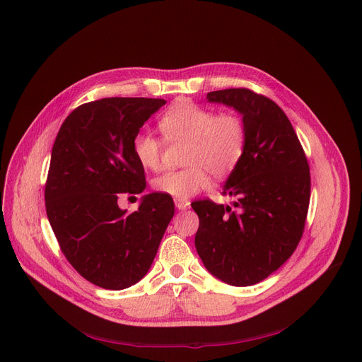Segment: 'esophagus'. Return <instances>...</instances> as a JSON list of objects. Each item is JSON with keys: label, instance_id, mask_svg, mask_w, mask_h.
<instances>
[{"label": "esophagus", "instance_id": "esophagus-1", "mask_svg": "<svg viewBox=\"0 0 362 362\" xmlns=\"http://www.w3.org/2000/svg\"><path fill=\"white\" fill-rule=\"evenodd\" d=\"M175 204H176V207H177L179 210H186L187 207H189V199L176 198V199H175Z\"/></svg>", "mask_w": 362, "mask_h": 362}]
</instances>
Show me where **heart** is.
<instances>
[{"mask_svg":"<svg viewBox=\"0 0 362 362\" xmlns=\"http://www.w3.org/2000/svg\"><path fill=\"white\" fill-rule=\"evenodd\" d=\"M160 130L167 142H187L183 158L187 167L165 171L152 183L156 192L173 198L187 199L207 189L209 172L217 179L230 175L245 152V124L235 112L217 114L207 106L180 102L161 117ZM132 149L144 168L161 167L164 142L160 137L140 132L133 137Z\"/></svg>","mask_w":362,"mask_h":362,"instance_id":"b5f03b06","label":"heart"}]
</instances>
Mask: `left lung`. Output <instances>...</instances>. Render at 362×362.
<instances>
[{
    "mask_svg": "<svg viewBox=\"0 0 362 362\" xmlns=\"http://www.w3.org/2000/svg\"><path fill=\"white\" fill-rule=\"evenodd\" d=\"M209 102L233 106L247 130L243 160L226 180L233 207L198 199L195 248L204 266L229 286L247 287L284 264L305 230L310 173L305 151L284 111L248 88L207 93Z\"/></svg>",
    "mask_w": 362,
    "mask_h": 362,
    "instance_id": "left-lung-1",
    "label": "left lung"
}]
</instances>
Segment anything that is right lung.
I'll use <instances>...</instances> for the list:
<instances>
[{
	"instance_id": "obj_1",
	"label": "right lung",
	"mask_w": 362,
	"mask_h": 362,
	"mask_svg": "<svg viewBox=\"0 0 362 362\" xmlns=\"http://www.w3.org/2000/svg\"><path fill=\"white\" fill-rule=\"evenodd\" d=\"M164 99L105 98L75 107L62 124L45 182V211L62 253L91 284L127 288L142 279L175 216L173 198L148 194L127 214L125 194H142L145 170L132 149Z\"/></svg>"
}]
</instances>
